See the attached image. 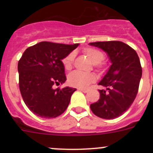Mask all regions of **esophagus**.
<instances>
[{
    "label": "esophagus",
    "mask_w": 153,
    "mask_h": 153,
    "mask_svg": "<svg viewBox=\"0 0 153 153\" xmlns=\"http://www.w3.org/2000/svg\"><path fill=\"white\" fill-rule=\"evenodd\" d=\"M78 90L79 91H81V92H84V93H86V92H87L88 91H89V89H81V88H78Z\"/></svg>",
    "instance_id": "34e87169"
}]
</instances>
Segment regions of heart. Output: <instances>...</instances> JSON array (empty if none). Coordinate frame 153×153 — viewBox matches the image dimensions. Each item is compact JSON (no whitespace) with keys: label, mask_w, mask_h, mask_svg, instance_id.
I'll list each match as a JSON object with an SVG mask.
<instances>
[{"label":"heart","mask_w":153,"mask_h":153,"mask_svg":"<svg viewBox=\"0 0 153 153\" xmlns=\"http://www.w3.org/2000/svg\"><path fill=\"white\" fill-rule=\"evenodd\" d=\"M84 53L89 58L92 62L95 64V67H101V62L104 61V54L101 51L92 47H87L84 50ZM75 59V53L69 52L62 59V64L66 70H70L73 65ZM95 81V76L92 73H83V72H75L69 74L68 77V83L69 85L76 86L78 88L87 87L90 84Z\"/></svg>","instance_id":"b5f03b06"}]
</instances>
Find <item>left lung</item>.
I'll return each instance as SVG.
<instances>
[{
	"mask_svg": "<svg viewBox=\"0 0 153 153\" xmlns=\"http://www.w3.org/2000/svg\"><path fill=\"white\" fill-rule=\"evenodd\" d=\"M108 54L112 65L98 83L100 99L90 104L92 112L104 119L123 115L133 103L139 87L142 67L135 49L118 41L89 43Z\"/></svg>",
	"mask_w": 153,
	"mask_h": 153,
	"instance_id": "1",
	"label": "left lung"
}]
</instances>
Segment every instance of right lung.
Wrapping results in <instances>:
<instances>
[{
	"label": "right lung",
	"mask_w": 153,
	"mask_h": 153,
	"mask_svg": "<svg viewBox=\"0 0 153 153\" xmlns=\"http://www.w3.org/2000/svg\"><path fill=\"white\" fill-rule=\"evenodd\" d=\"M42 41L24 51L18 61L19 89L27 107L44 118L61 115L67 109L75 88L58 87L67 80L61 60L78 46Z\"/></svg>",
	"instance_id": "right-lung-1"
}]
</instances>
